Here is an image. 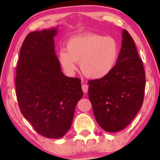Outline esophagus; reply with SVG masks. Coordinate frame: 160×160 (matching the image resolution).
<instances>
[{"label": "esophagus", "mask_w": 160, "mask_h": 160, "mask_svg": "<svg viewBox=\"0 0 160 160\" xmlns=\"http://www.w3.org/2000/svg\"><path fill=\"white\" fill-rule=\"evenodd\" d=\"M82 89L84 93H87L88 89H89V86L87 84H82Z\"/></svg>", "instance_id": "1"}]
</instances>
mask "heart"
<instances>
[{"label":"heart","mask_w":160,"mask_h":160,"mask_svg":"<svg viewBox=\"0 0 160 160\" xmlns=\"http://www.w3.org/2000/svg\"><path fill=\"white\" fill-rule=\"evenodd\" d=\"M119 54L120 47L114 38L89 33L70 38L66 51H59L58 59L68 74H73L80 62V70L86 78L99 80L113 71Z\"/></svg>","instance_id":"b5f03b06"}]
</instances>
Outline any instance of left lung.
<instances>
[{"label":"left lung","mask_w":160,"mask_h":160,"mask_svg":"<svg viewBox=\"0 0 160 160\" xmlns=\"http://www.w3.org/2000/svg\"><path fill=\"white\" fill-rule=\"evenodd\" d=\"M117 65L105 78L88 81V95L95 120L108 132L123 129L141 108L145 73L135 42L126 29Z\"/></svg>","instance_id":"left-lung-1"}]
</instances>
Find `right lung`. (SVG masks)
Returning <instances> with one entry per match:
<instances>
[{
  "label": "right lung",
  "instance_id": "add662e5",
  "mask_svg": "<svg viewBox=\"0 0 160 160\" xmlns=\"http://www.w3.org/2000/svg\"><path fill=\"white\" fill-rule=\"evenodd\" d=\"M57 28L31 32L20 49L16 91L19 109L35 131L60 138L71 128L82 98L80 80L68 78L55 53Z\"/></svg>",
  "mask_w": 160,
  "mask_h": 160
}]
</instances>
